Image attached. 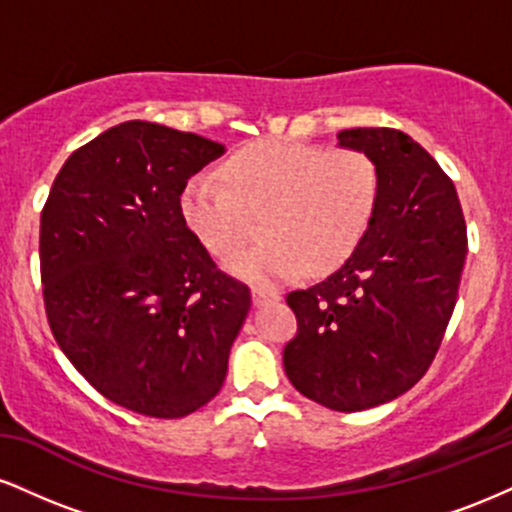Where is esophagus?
<instances>
[{
	"label": "esophagus",
	"instance_id": "34e87169",
	"mask_svg": "<svg viewBox=\"0 0 512 512\" xmlns=\"http://www.w3.org/2000/svg\"><path fill=\"white\" fill-rule=\"evenodd\" d=\"M279 293L272 289H262V286H252V303L255 305H267L279 301Z\"/></svg>",
	"mask_w": 512,
	"mask_h": 512
}]
</instances>
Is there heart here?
Wrapping results in <instances>:
<instances>
[{
  "label": "heart",
  "instance_id": "heart-1",
  "mask_svg": "<svg viewBox=\"0 0 512 512\" xmlns=\"http://www.w3.org/2000/svg\"><path fill=\"white\" fill-rule=\"evenodd\" d=\"M219 175H192L180 195L187 228L216 255L248 238L252 216L267 236L228 260L257 284H276L305 267L330 274L354 255L380 197V168L361 149L325 151L284 139L255 142L223 163Z\"/></svg>",
  "mask_w": 512,
  "mask_h": 512
}]
</instances>
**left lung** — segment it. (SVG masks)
<instances>
[{"instance_id":"8db88e82","label":"left lung","mask_w":512,"mask_h":512,"mask_svg":"<svg viewBox=\"0 0 512 512\" xmlns=\"http://www.w3.org/2000/svg\"><path fill=\"white\" fill-rule=\"evenodd\" d=\"M380 168V197L354 255L286 303L298 332L284 349L291 385L322 407L361 411L414 387L455 310L467 226L455 185L421 144L390 127L337 134Z\"/></svg>"}]
</instances>
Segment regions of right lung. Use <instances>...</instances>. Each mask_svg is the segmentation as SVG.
Returning a JSON list of instances; mask_svg holds the SVG:
<instances>
[{
  "label": "right lung",
  "instance_id": "1",
  "mask_svg": "<svg viewBox=\"0 0 512 512\" xmlns=\"http://www.w3.org/2000/svg\"><path fill=\"white\" fill-rule=\"evenodd\" d=\"M223 144L129 120L76 149L40 216L50 330L81 375L129 411L180 419L219 395L250 289L216 269L180 211Z\"/></svg>",
  "mask_w": 512,
  "mask_h": 512
}]
</instances>
